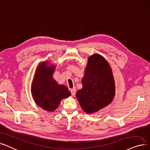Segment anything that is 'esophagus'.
Listing matches in <instances>:
<instances>
[{"label": "esophagus", "mask_w": 150, "mask_h": 150, "mask_svg": "<svg viewBox=\"0 0 150 150\" xmlns=\"http://www.w3.org/2000/svg\"><path fill=\"white\" fill-rule=\"evenodd\" d=\"M76 89L75 88L71 89V95L73 96H74L76 95Z\"/></svg>", "instance_id": "1"}]
</instances>
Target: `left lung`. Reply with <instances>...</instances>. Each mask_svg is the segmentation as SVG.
<instances>
[{
  "instance_id": "8db88e82",
  "label": "left lung",
  "mask_w": 150,
  "mask_h": 150,
  "mask_svg": "<svg viewBox=\"0 0 150 150\" xmlns=\"http://www.w3.org/2000/svg\"><path fill=\"white\" fill-rule=\"evenodd\" d=\"M82 88L76 93L82 109L87 113L98 112L111 103L115 93L112 69L101 55L90 56L82 79Z\"/></svg>"
}]
</instances>
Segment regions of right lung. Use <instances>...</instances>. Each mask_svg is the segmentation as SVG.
I'll return each mask as SVG.
<instances>
[{
    "mask_svg": "<svg viewBox=\"0 0 150 150\" xmlns=\"http://www.w3.org/2000/svg\"><path fill=\"white\" fill-rule=\"evenodd\" d=\"M55 68V65L49 67L47 62L40 63L32 85V95L35 103L49 112L57 109L62 99L71 95L66 86L58 84L53 79Z\"/></svg>",
    "mask_w": 150,
    "mask_h": 150,
    "instance_id": "obj_1",
    "label": "right lung"
}]
</instances>
